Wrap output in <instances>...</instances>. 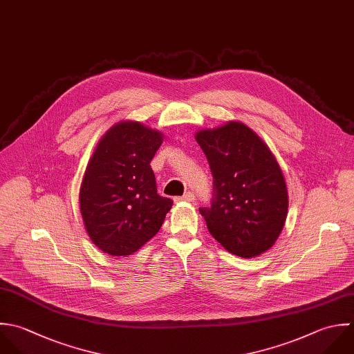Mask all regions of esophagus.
<instances>
[{
	"label": "esophagus",
	"instance_id": "esophagus-1",
	"mask_svg": "<svg viewBox=\"0 0 354 354\" xmlns=\"http://www.w3.org/2000/svg\"><path fill=\"white\" fill-rule=\"evenodd\" d=\"M194 200H196V196H194V193H192V192H187V193H185L183 196L176 197V201H194Z\"/></svg>",
	"mask_w": 354,
	"mask_h": 354
}]
</instances>
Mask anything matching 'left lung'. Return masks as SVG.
<instances>
[{"label": "left lung", "instance_id": "1", "mask_svg": "<svg viewBox=\"0 0 354 354\" xmlns=\"http://www.w3.org/2000/svg\"><path fill=\"white\" fill-rule=\"evenodd\" d=\"M214 178L211 207L200 214L209 233L241 258L268 251L280 236L288 211L283 172L261 138L241 122L200 131Z\"/></svg>", "mask_w": 354, "mask_h": 354}]
</instances>
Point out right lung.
Masks as SVG:
<instances>
[{"instance_id":"right-lung-1","label":"right lung","mask_w":354,"mask_h":354,"mask_svg":"<svg viewBox=\"0 0 354 354\" xmlns=\"http://www.w3.org/2000/svg\"><path fill=\"white\" fill-rule=\"evenodd\" d=\"M162 136L139 122H120L97 143L80 189V208L96 247L133 254L160 230L174 201L157 193L150 162Z\"/></svg>"}]
</instances>
